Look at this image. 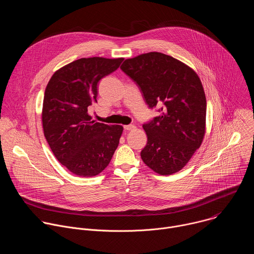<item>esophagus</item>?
Returning <instances> with one entry per match:
<instances>
[{
	"instance_id": "obj_1",
	"label": "esophagus",
	"mask_w": 254,
	"mask_h": 254,
	"mask_svg": "<svg viewBox=\"0 0 254 254\" xmlns=\"http://www.w3.org/2000/svg\"><path fill=\"white\" fill-rule=\"evenodd\" d=\"M124 128H125L126 130H132V129L135 128V127H134L133 125H127V126H125Z\"/></svg>"
}]
</instances>
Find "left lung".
<instances>
[{"label": "left lung", "instance_id": "left-lung-1", "mask_svg": "<svg viewBox=\"0 0 254 254\" xmlns=\"http://www.w3.org/2000/svg\"><path fill=\"white\" fill-rule=\"evenodd\" d=\"M160 116L142 126L148 136L143 163L160 175L182 170L205 135L206 96L196 72L178 59L150 52L126 59L121 66Z\"/></svg>", "mask_w": 254, "mask_h": 254}]
</instances>
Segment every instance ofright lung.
I'll use <instances>...</instances> for the list:
<instances>
[{"label": "right lung", "instance_id": "add662e5", "mask_svg": "<svg viewBox=\"0 0 254 254\" xmlns=\"http://www.w3.org/2000/svg\"><path fill=\"white\" fill-rule=\"evenodd\" d=\"M124 58H80L58 69L44 93V135L56 159L71 173L93 177L110 164L124 127L95 123L88 107L96 102L97 84Z\"/></svg>", "mask_w": 254, "mask_h": 254}]
</instances>
